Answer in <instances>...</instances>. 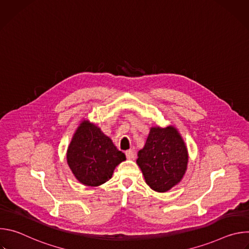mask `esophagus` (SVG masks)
<instances>
[{"label": "esophagus", "mask_w": 249, "mask_h": 249, "mask_svg": "<svg viewBox=\"0 0 249 249\" xmlns=\"http://www.w3.org/2000/svg\"><path fill=\"white\" fill-rule=\"evenodd\" d=\"M125 155H126V158H127L128 160H132V159L135 158V153H134V151H132V150L126 151V152H125Z\"/></svg>", "instance_id": "esophagus-1"}]
</instances>
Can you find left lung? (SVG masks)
Segmentation results:
<instances>
[{
	"label": "left lung",
	"instance_id": "1",
	"mask_svg": "<svg viewBox=\"0 0 249 249\" xmlns=\"http://www.w3.org/2000/svg\"><path fill=\"white\" fill-rule=\"evenodd\" d=\"M137 163L146 183L157 192H166L183 178L188 152L179 132L173 126L152 127Z\"/></svg>",
	"mask_w": 249,
	"mask_h": 249
}]
</instances>
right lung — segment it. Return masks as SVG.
Returning <instances> with one entry per match:
<instances>
[{
	"label": "right lung",
	"instance_id": "obj_1",
	"mask_svg": "<svg viewBox=\"0 0 249 249\" xmlns=\"http://www.w3.org/2000/svg\"><path fill=\"white\" fill-rule=\"evenodd\" d=\"M125 160L111 139L88 120L77 128L67 151V162L76 178L91 187L108 181L115 167Z\"/></svg>",
	"mask_w": 249,
	"mask_h": 249
}]
</instances>
